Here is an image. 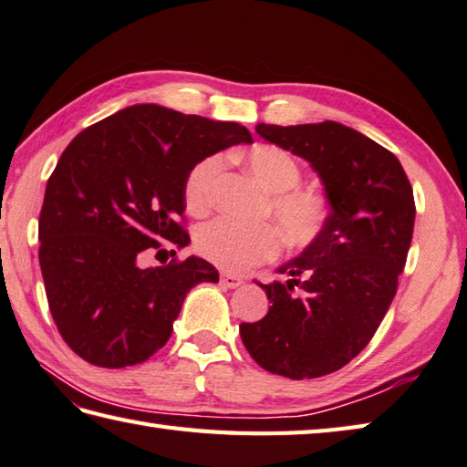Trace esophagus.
<instances>
[{"label": "esophagus", "instance_id": "1", "mask_svg": "<svg viewBox=\"0 0 467 467\" xmlns=\"http://www.w3.org/2000/svg\"><path fill=\"white\" fill-rule=\"evenodd\" d=\"M243 283H244V281H243L241 277L231 275V273H223V275H221V285H224V287H228V289H236V287H241Z\"/></svg>", "mask_w": 467, "mask_h": 467}]
</instances>
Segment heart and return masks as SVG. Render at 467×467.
<instances>
[{
    "instance_id": "1",
    "label": "heart",
    "mask_w": 467,
    "mask_h": 467,
    "mask_svg": "<svg viewBox=\"0 0 467 467\" xmlns=\"http://www.w3.org/2000/svg\"><path fill=\"white\" fill-rule=\"evenodd\" d=\"M243 160L253 178L267 192L265 213L275 221L283 241L294 249H306L316 243L330 221L332 204L324 192L299 186L304 173L294 155L277 145H254ZM221 166L218 155H208L188 171L184 200L192 214H204L213 206ZM196 249L221 269L244 271L275 257L279 234L269 224L241 226L218 218L200 228Z\"/></svg>"
}]
</instances>
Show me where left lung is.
Listing matches in <instances>:
<instances>
[{
  "label": "left lung",
  "mask_w": 467,
  "mask_h": 467,
  "mask_svg": "<svg viewBox=\"0 0 467 467\" xmlns=\"http://www.w3.org/2000/svg\"><path fill=\"white\" fill-rule=\"evenodd\" d=\"M257 133L309 161L332 214L319 239L277 269L287 281L259 283L271 307L241 324V337L261 368L317 379L358 356L385 317L413 239V188L395 153L342 123H259Z\"/></svg>",
  "instance_id": "obj_1"
}]
</instances>
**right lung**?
Returning <instances> with one entry per match:
<instances>
[{
  "label": "right lung",
  "mask_w": 467,
  "mask_h": 467,
  "mask_svg": "<svg viewBox=\"0 0 467 467\" xmlns=\"http://www.w3.org/2000/svg\"><path fill=\"white\" fill-rule=\"evenodd\" d=\"M236 143H253L239 123L145 103L87 127L62 151L40 210V267L54 324L82 360H148L170 340L188 291L218 281L200 257L141 261L163 243H190L180 223L188 171Z\"/></svg>",
  "instance_id": "1"
}]
</instances>
